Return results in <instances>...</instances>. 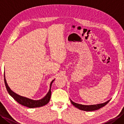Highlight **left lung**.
Returning a JSON list of instances; mask_svg holds the SVG:
<instances>
[{"mask_svg":"<svg viewBox=\"0 0 124 124\" xmlns=\"http://www.w3.org/2000/svg\"><path fill=\"white\" fill-rule=\"evenodd\" d=\"M70 101L73 106L76 107V108H78L79 109L84 110V111H94V110H98L100 108H101L103 107L104 106H106V104H107L110 101V100L106 102L103 103L95 104V105H91V106H85V105L78 104V103H75L74 102H73L72 100H70Z\"/></svg>","mask_w":124,"mask_h":124,"instance_id":"1","label":"left lung"}]
</instances>
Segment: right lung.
<instances>
[{
  "mask_svg": "<svg viewBox=\"0 0 124 124\" xmlns=\"http://www.w3.org/2000/svg\"><path fill=\"white\" fill-rule=\"evenodd\" d=\"M4 77H5V73H4ZM54 80H53L51 82V84H50L49 91L48 92V93L45 96L43 99L39 100H33L27 98V97L20 96L19 95L14 93V92H13L9 88V87L8 86L6 79H5V78H4L5 84V86H6L7 90L8 92V93L13 97V99H14L15 100H16V101L18 103L22 105V106L30 108L40 107L42 106H44L45 105H46L49 102L50 99H51V88L52 84Z\"/></svg>",
  "mask_w": 124,
  "mask_h": 124,
  "instance_id": "right-lung-1",
  "label": "right lung"
}]
</instances>
